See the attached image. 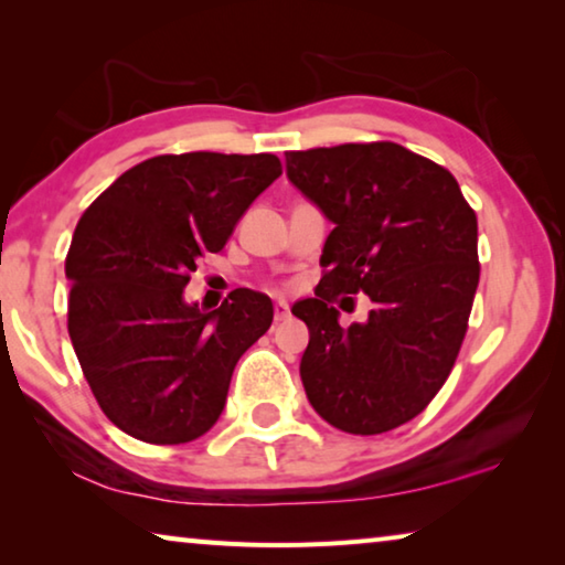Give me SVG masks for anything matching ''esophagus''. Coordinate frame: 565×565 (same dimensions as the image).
I'll return each instance as SVG.
<instances>
[{
	"instance_id": "esophagus-1",
	"label": "esophagus",
	"mask_w": 565,
	"mask_h": 565,
	"mask_svg": "<svg viewBox=\"0 0 565 565\" xmlns=\"http://www.w3.org/2000/svg\"><path fill=\"white\" fill-rule=\"evenodd\" d=\"M289 313L291 311H289V303H286V301L279 299V301L274 303V319L276 321H286V319H289Z\"/></svg>"
}]
</instances>
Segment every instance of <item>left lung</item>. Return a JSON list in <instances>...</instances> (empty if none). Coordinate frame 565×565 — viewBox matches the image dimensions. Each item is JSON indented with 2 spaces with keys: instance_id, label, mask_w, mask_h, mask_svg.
<instances>
[{
  "instance_id": "8db88e82",
  "label": "left lung",
  "mask_w": 565,
  "mask_h": 565,
  "mask_svg": "<svg viewBox=\"0 0 565 565\" xmlns=\"http://www.w3.org/2000/svg\"><path fill=\"white\" fill-rule=\"evenodd\" d=\"M286 174L333 222L317 296L291 309L309 327L306 396L341 431H391L431 404L461 351L481 274L476 212L451 171L394 141L286 151ZM351 292L375 309L343 330L332 301Z\"/></svg>"
}]
</instances>
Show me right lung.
<instances>
[{
    "mask_svg": "<svg viewBox=\"0 0 565 565\" xmlns=\"http://www.w3.org/2000/svg\"><path fill=\"white\" fill-rule=\"evenodd\" d=\"M279 177L274 154H161L124 171L82 214L64 266L66 327L94 398L124 434L174 446L222 416L236 361L271 327L274 306L236 289L202 311L181 294Z\"/></svg>",
    "mask_w": 565,
    "mask_h": 565,
    "instance_id": "right-lung-1",
    "label": "right lung"
}]
</instances>
